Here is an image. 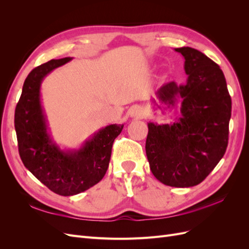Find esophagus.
<instances>
[{"label": "esophagus", "mask_w": 249, "mask_h": 249, "mask_svg": "<svg viewBox=\"0 0 249 249\" xmlns=\"http://www.w3.org/2000/svg\"><path fill=\"white\" fill-rule=\"evenodd\" d=\"M130 115L132 117H141L143 115V109L140 106H133L130 109Z\"/></svg>", "instance_id": "obj_1"}]
</instances>
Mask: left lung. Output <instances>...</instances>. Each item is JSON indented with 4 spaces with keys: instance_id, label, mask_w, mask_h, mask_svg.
Wrapping results in <instances>:
<instances>
[{
    "instance_id": "8db88e82",
    "label": "left lung",
    "mask_w": 249,
    "mask_h": 249,
    "mask_svg": "<svg viewBox=\"0 0 249 249\" xmlns=\"http://www.w3.org/2000/svg\"><path fill=\"white\" fill-rule=\"evenodd\" d=\"M185 59L187 80L169 82L157 90L158 108L172 109L178 97L180 116L175 123H148L145 152L155 178L178 188L196 186L219 163L229 142L231 100L224 74L201 52L175 49Z\"/></svg>"
}]
</instances>
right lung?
I'll list each match as a JSON object with an SVG mask.
<instances>
[{
  "instance_id": "obj_1",
  "label": "right lung",
  "mask_w": 249,
  "mask_h": 249,
  "mask_svg": "<svg viewBox=\"0 0 249 249\" xmlns=\"http://www.w3.org/2000/svg\"><path fill=\"white\" fill-rule=\"evenodd\" d=\"M71 59H53L30 72L14 114L18 152L25 167L51 191L62 196L84 192L104 178L113 142L124 127L116 124L105 126L79 149L62 150L53 141L41 106L40 86L44 77Z\"/></svg>"
}]
</instances>
